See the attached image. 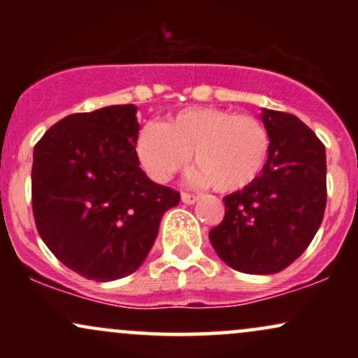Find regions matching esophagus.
Returning <instances> with one entry per match:
<instances>
[{
    "instance_id": "34e87169",
    "label": "esophagus",
    "mask_w": 358,
    "mask_h": 358,
    "mask_svg": "<svg viewBox=\"0 0 358 358\" xmlns=\"http://www.w3.org/2000/svg\"><path fill=\"white\" fill-rule=\"evenodd\" d=\"M196 200H199V196L192 195V193H187V192H183V193H182V202H183V203L192 205V203H195Z\"/></svg>"
}]
</instances>
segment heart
I'll return each instance as SVG.
<instances>
[{
    "instance_id": "1",
    "label": "heart",
    "mask_w": 358,
    "mask_h": 358,
    "mask_svg": "<svg viewBox=\"0 0 358 358\" xmlns=\"http://www.w3.org/2000/svg\"><path fill=\"white\" fill-rule=\"evenodd\" d=\"M136 156L155 182L165 183L190 162L196 183L232 193L252 185L264 171L271 151L266 126L249 114L219 108H188L165 122L139 131Z\"/></svg>"
}]
</instances>
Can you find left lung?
I'll use <instances>...</instances> for the list:
<instances>
[{
    "label": "left lung",
    "mask_w": 358,
    "mask_h": 358,
    "mask_svg": "<svg viewBox=\"0 0 358 358\" xmlns=\"http://www.w3.org/2000/svg\"><path fill=\"white\" fill-rule=\"evenodd\" d=\"M268 163L248 188L224 199L225 217L208 232L219 257L248 274H274L305 252L327 205L323 143L296 116L262 109Z\"/></svg>",
    "instance_id": "left-lung-1"
}]
</instances>
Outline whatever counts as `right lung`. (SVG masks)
<instances>
[{"mask_svg":"<svg viewBox=\"0 0 358 358\" xmlns=\"http://www.w3.org/2000/svg\"><path fill=\"white\" fill-rule=\"evenodd\" d=\"M134 104L77 113L53 124L34 150L31 203L47 248L80 276H129L153 248L180 193L139 168Z\"/></svg>","mask_w":358,"mask_h":358,"instance_id":"1","label":"right lung"}]
</instances>
